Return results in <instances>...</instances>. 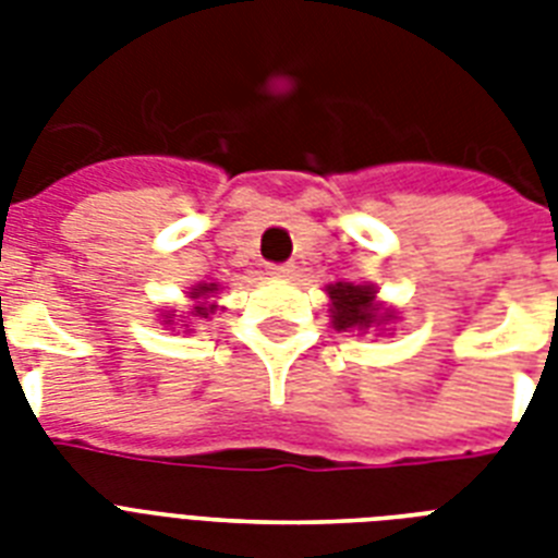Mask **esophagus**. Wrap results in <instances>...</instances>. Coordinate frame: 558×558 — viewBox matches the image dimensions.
I'll return each instance as SVG.
<instances>
[{"label":"esophagus","instance_id":"34e87169","mask_svg":"<svg viewBox=\"0 0 558 558\" xmlns=\"http://www.w3.org/2000/svg\"><path fill=\"white\" fill-rule=\"evenodd\" d=\"M292 271H295V266H292V263H269L271 278H289Z\"/></svg>","mask_w":558,"mask_h":558}]
</instances>
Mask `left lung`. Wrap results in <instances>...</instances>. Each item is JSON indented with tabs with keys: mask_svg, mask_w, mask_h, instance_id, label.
<instances>
[{
	"mask_svg": "<svg viewBox=\"0 0 558 558\" xmlns=\"http://www.w3.org/2000/svg\"><path fill=\"white\" fill-rule=\"evenodd\" d=\"M373 298H376V292L371 287H353V283H336V287H330L332 327L341 332L371 327L381 315L373 306ZM381 318H388V315H381Z\"/></svg>",
	"mask_w": 558,
	"mask_h": 558,
	"instance_id": "1",
	"label": "left lung"
}]
</instances>
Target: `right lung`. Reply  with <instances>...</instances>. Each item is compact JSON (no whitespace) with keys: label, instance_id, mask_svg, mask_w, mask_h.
Segmentation results:
<instances>
[{"label":"right lung","instance_id":"add662e5","mask_svg":"<svg viewBox=\"0 0 558 558\" xmlns=\"http://www.w3.org/2000/svg\"><path fill=\"white\" fill-rule=\"evenodd\" d=\"M214 289H217V283H205V287H196L191 292V298H196V306H193V315H199V318H208L210 313H214V306H208L205 304V301H202V298L208 295V292H214Z\"/></svg>","mask_w":558,"mask_h":558}]
</instances>
